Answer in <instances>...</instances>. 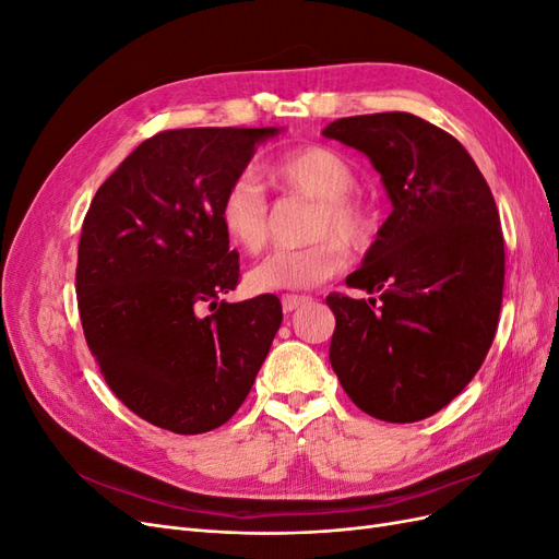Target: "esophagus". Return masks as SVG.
I'll list each match as a JSON object with an SVG mask.
<instances>
[{
  "label": "esophagus",
  "mask_w": 559,
  "mask_h": 559,
  "mask_svg": "<svg viewBox=\"0 0 559 559\" xmlns=\"http://www.w3.org/2000/svg\"><path fill=\"white\" fill-rule=\"evenodd\" d=\"M312 298L310 296H294V294H286V296H282V310L284 312H294V310H298L300 306H308Z\"/></svg>",
  "instance_id": "obj_1"
}]
</instances>
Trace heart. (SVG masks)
<instances>
[{"mask_svg":"<svg viewBox=\"0 0 559 559\" xmlns=\"http://www.w3.org/2000/svg\"><path fill=\"white\" fill-rule=\"evenodd\" d=\"M267 179L284 191L319 200L312 238L298 249H277L249 270L247 284L257 294L300 292L326 282L345 265V249H361L373 235L370 207L354 193L357 170L331 146H300L267 165ZM218 218L228 238L247 253L267 242V198L257 177H235L222 195ZM322 240L319 241L318 238Z\"/></svg>","mask_w":559,"mask_h":559,"instance_id":"heart-1","label":"heart"}]
</instances>
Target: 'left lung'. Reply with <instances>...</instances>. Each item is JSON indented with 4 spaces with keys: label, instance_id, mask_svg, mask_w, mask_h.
Segmentation results:
<instances>
[{
    "label": "left lung",
    "instance_id": "obj_1",
    "mask_svg": "<svg viewBox=\"0 0 559 559\" xmlns=\"http://www.w3.org/2000/svg\"><path fill=\"white\" fill-rule=\"evenodd\" d=\"M321 134L368 156L392 200L347 286L331 294L329 359L347 396L384 421L425 419L462 392L495 341L503 235L468 151L405 111L337 118Z\"/></svg>",
    "mask_w": 559,
    "mask_h": 559
}]
</instances>
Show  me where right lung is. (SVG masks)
I'll use <instances>...</instances> for the list:
<instances>
[{
  "instance_id": "obj_1",
  "label": "right lung",
  "mask_w": 559,
  "mask_h": 559,
  "mask_svg": "<svg viewBox=\"0 0 559 559\" xmlns=\"http://www.w3.org/2000/svg\"><path fill=\"white\" fill-rule=\"evenodd\" d=\"M280 132H158L99 186L83 218L76 296L86 343L111 392L160 429L205 433L228 421L282 324L273 294L222 300L240 265L218 218L228 183Z\"/></svg>"
}]
</instances>
